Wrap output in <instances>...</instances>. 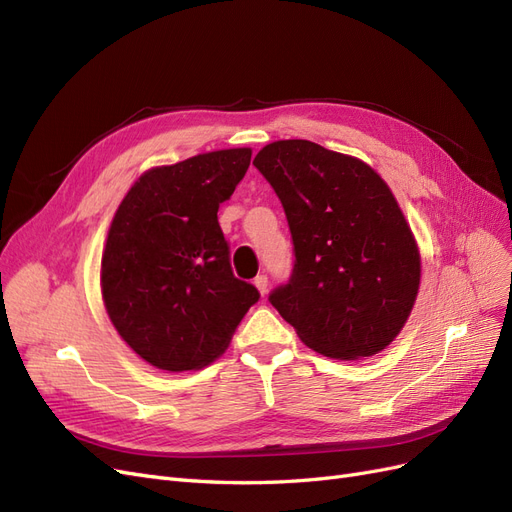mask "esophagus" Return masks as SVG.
I'll use <instances>...</instances> for the list:
<instances>
[{"label": "esophagus", "instance_id": "esophagus-1", "mask_svg": "<svg viewBox=\"0 0 512 512\" xmlns=\"http://www.w3.org/2000/svg\"><path fill=\"white\" fill-rule=\"evenodd\" d=\"M253 283H255V287L259 289V293H261V295H266V293H268V276H266V274H259V276H255Z\"/></svg>", "mask_w": 512, "mask_h": 512}]
</instances>
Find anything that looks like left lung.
I'll use <instances>...</instances> for the list:
<instances>
[{"label":"left lung","instance_id":"8db88e82","mask_svg":"<svg viewBox=\"0 0 512 512\" xmlns=\"http://www.w3.org/2000/svg\"><path fill=\"white\" fill-rule=\"evenodd\" d=\"M253 166L285 208L293 272L272 306L306 346L361 359L393 342L417 300L421 257L391 189L364 161L308 140L263 146Z\"/></svg>","mask_w":512,"mask_h":512}]
</instances>
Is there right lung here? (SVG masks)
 <instances>
[{
  "label": "right lung",
  "mask_w": 512,
  "mask_h": 512,
  "mask_svg": "<svg viewBox=\"0 0 512 512\" xmlns=\"http://www.w3.org/2000/svg\"><path fill=\"white\" fill-rule=\"evenodd\" d=\"M251 166V148L195 155L144 172L114 214L102 255L112 325L168 372L217 359L259 291L236 278L217 219Z\"/></svg>",
  "instance_id": "right-lung-1"
}]
</instances>
